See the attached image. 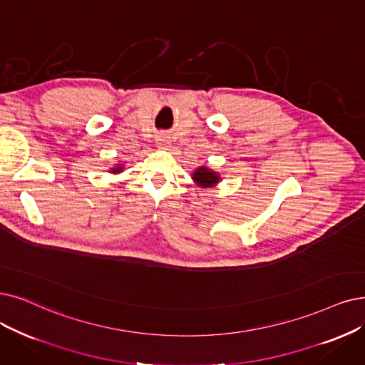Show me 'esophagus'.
Here are the masks:
<instances>
[{"label":"esophagus","mask_w":365,"mask_h":365,"mask_svg":"<svg viewBox=\"0 0 365 365\" xmlns=\"http://www.w3.org/2000/svg\"><path fill=\"white\" fill-rule=\"evenodd\" d=\"M155 143H157L158 148H166V147H169L170 138H169L166 133H160V135H157V138H155Z\"/></svg>","instance_id":"34e87169"}]
</instances>
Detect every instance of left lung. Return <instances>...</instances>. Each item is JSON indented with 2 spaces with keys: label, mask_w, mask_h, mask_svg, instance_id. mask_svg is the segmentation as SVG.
I'll return each mask as SVG.
<instances>
[{
  "label": "left lung",
  "mask_w": 365,
  "mask_h": 365,
  "mask_svg": "<svg viewBox=\"0 0 365 365\" xmlns=\"http://www.w3.org/2000/svg\"><path fill=\"white\" fill-rule=\"evenodd\" d=\"M195 182L200 187H212L215 185L218 181H220V177H218V173L208 169L207 166H200L193 172V177Z\"/></svg>",
  "instance_id": "left-lung-1"
}]
</instances>
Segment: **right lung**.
<instances>
[{
	"instance_id": "right-lung-1",
	"label": "right lung",
	"mask_w": 365,
	"mask_h": 365,
	"mask_svg": "<svg viewBox=\"0 0 365 365\" xmlns=\"http://www.w3.org/2000/svg\"><path fill=\"white\" fill-rule=\"evenodd\" d=\"M121 170H123V166H121V165H118V166H115L113 169H110L112 173H118V172H121Z\"/></svg>"
}]
</instances>
